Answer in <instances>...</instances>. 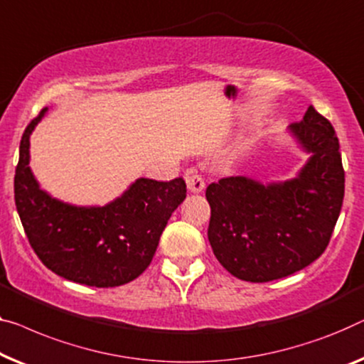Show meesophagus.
I'll return each instance as SVG.
<instances>
[{
	"label": "esophagus",
	"instance_id": "esophagus-1",
	"mask_svg": "<svg viewBox=\"0 0 364 364\" xmlns=\"http://www.w3.org/2000/svg\"><path fill=\"white\" fill-rule=\"evenodd\" d=\"M184 180H186L188 189L191 193H200L204 189V186H205L204 178L200 176L198 171H194V170H188L186 173H184Z\"/></svg>",
	"mask_w": 364,
	"mask_h": 364
}]
</instances>
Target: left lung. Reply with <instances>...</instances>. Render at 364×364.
I'll return each instance as SVG.
<instances>
[{
	"label": "left lung",
	"instance_id": "8db88e82",
	"mask_svg": "<svg viewBox=\"0 0 364 364\" xmlns=\"http://www.w3.org/2000/svg\"><path fill=\"white\" fill-rule=\"evenodd\" d=\"M289 132L309 154L286 181L247 176L210 183L208 237L219 263L235 278L267 283L306 268L327 248L345 194L337 134L309 106Z\"/></svg>",
	"mask_w": 364,
	"mask_h": 364
}]
</instances>
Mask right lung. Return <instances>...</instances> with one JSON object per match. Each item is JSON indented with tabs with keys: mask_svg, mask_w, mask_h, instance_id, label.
<instances>
[{
	"mask_svg": "<svg viewBox=\"0 0 364 364\" xmlns=\"http://www.w3.org/2000/svg\"><path fill=\"white\" fill-rule=\"evenodd\" d=\"M46 112L26 127L14 175L16 209L31 247L48 269L73 283L126 284L149 268L168 219L186 198V183L139 178L105 205L52 198L29 166L31 134Z\"/></svg>",
	"mask_w": 364,
	"mask_h": 364,
	"instance_id": "right-lung-1",
	"label": "right lung"
}]
</instances>
